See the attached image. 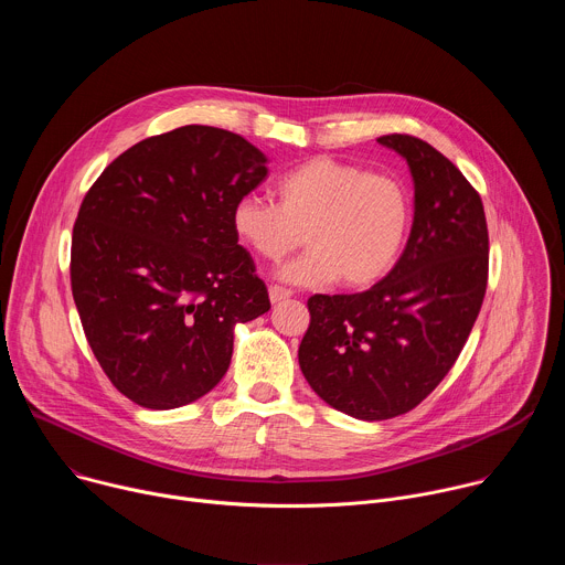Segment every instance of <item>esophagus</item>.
<instances>
[{
  "label": "esophagus",
  "instance_id": "34e87169",
  "mask_svg": "<svg viewBox=\"0 0 565 565\" xmlns=\"http://www.w3.org/2000/svg\"><path fill=\"white\" fill-rule=\"evenodd\" d=\"M268 295H270V301H273V303H279V301H284V299L292 297V290H288V288H281V286H270Z\"/></svg>",
  "mask_w": 565,
  "mask_h": 565
}]
</instances>
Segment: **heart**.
Returning a JSON list of instances; mask_svg holds the SVG:
<instances>
[{
  "instance_id": "heart-1",
  "label": "heart",
  "mask_w": 565,
  "mask_h": 565,
  "mask_svg": "<svg viewBox=\"0 0 565 565\" xmlns=\"http://www.w3.org/2000/svg\"><path fill=\"white\" fill-rule=\"evenodd\" d=\"M277 203L244 196L232 207V230L255 255L277 262L301 241L310 246L279 270L295 286L364 288L397 262L409 232L412 201L399 179L317 156L286 172Z\"/></svg>"
}]
</instances>
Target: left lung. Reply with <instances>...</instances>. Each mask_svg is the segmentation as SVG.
<instances>
[{
    "mask_svg": "<svg viewBox=\"0 0 565 565\" xmlns=\"http://www.w3.org/2000/svg\"><path fill=\"white\" fill-rule=\"evenodd\" d=\"M407 160L414 225L393 270L364 292L312 295L299 366L310 388L358 420L418 407L458 360L488 288L490 236L478 192L429 142L377 138Z\"/></svg>",
    "mask_w": 565,
    "mask_h": 565,
    "instance_id": "8db88e82",
    "label": "left lung"
}]
</instances>
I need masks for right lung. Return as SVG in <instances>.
Segmentation results:
<instances>
[{
    "mask_svg": "<svg viewBox=\"0 0 565 565\" xmlns=\"http://www.w3.org/2000/svg\"><path fill=\"white\" fill-rule=\"evenodd\" d=\"M244 136L185 125L140 140L100 174L71 238V290L111 384L145 409L212 391L234 327L270 310L232 207L266 177Z\"/></svg>",
    "mask_w": 565,
    "mask_h": 565,
    "instance_id": "right-lung-1",
    "label": "right lung"
}]
</instances>
